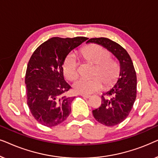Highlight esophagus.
Instances as JSON below:
<instances>
[{"label":"esophagus","instance_id":"obj_1","mask_svg":"<svg viewBox=\"0 0 158 158\" xmlns=\"http://www.w3.org/2000/svg\"><path fill=\"white\" fill-rule=\"evenodd\" d=\"M81 96H83V98H89L90 96L89 95H85V94H81Z\"/></svg>","mask_w":158,"mask_h":158}]
</instances>
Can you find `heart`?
I'll return each mask as SVG.
<instances>
[{"label": "heart", "instance_id": "1", "mask_svg": "<svg viewBox=\"0 0 158 158\" xmlns=\"http://www.w3.org/2000/svg\"><path fill=\"white\" fill-rule=\"evenodd\" d=\"M87 61L96 64L94 75L90 79L81 78L73 84L74 90L78 94H91L102 89L103 83L106 87L113 85L120 73L119 64L111 59V53L106 49L98 44L90 45L82 50ZM79 63L75 54L67 56L62 64L64 75L69 81H74L79 75Z\"/></svg>", "mask_w": 158, "mask_h": 158}]
</instances>
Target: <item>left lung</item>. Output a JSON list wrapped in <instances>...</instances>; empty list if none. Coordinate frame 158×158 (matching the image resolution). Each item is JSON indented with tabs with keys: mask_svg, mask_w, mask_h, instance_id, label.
Masks as SVG:
<instances>
[{
	"mask_svg": "<svg viewBox=\"0 0 158 158\" xmlns=\"http://www.w3.org/2000/svg\"><path fill=\"white\" fill-rule=\"evenodd\" d=\"M86 43L101 45L113 54L120 64L117 82L101 96V105L93 110L96 121L107 127L122 122L130 113L137 96V75L133 62L126 49L108 38H92Z\"/></svg>",
	"mask_w": 158,
	"mask_h": 158,
	"instance_id": "obj_1",
	"label": "left lung"
}]
</instances>
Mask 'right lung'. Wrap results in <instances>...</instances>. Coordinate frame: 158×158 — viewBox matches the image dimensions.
Returning <instances> with one entry per match:
<instances>
[{"label":"right lung","instance_id":"obj_1","mask_svg":"<svg viewBox=\"0 0 158 158\" xmlns=\"http://www.w3.org/2000/svg\"><path fill=\"white\" fill-rule=\"evenodd\" d=\"M88 40L52 37L39 46L27 64L25 76L27 105L34 118L51 127L63 122L71 112V86L64 81L62 64L73 49Z\"/></svg>","mask_w":158,"mask_h":158}]
</instances>
